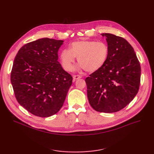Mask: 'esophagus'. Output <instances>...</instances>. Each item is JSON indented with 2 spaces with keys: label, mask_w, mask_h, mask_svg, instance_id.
<instances>
[{
  "label": "esophagus",
  "mask_w": 154,
  "mask_h": 154,
  "mask_svg": "<svg viewBox=\"0 0 154 154\" xmlns=\"http://www.w3.org/2000/svg\"><path fill=\"white\" fill-rule=\"evenodd\" d=\"M82 77L80 75H74V77H73V79H74V80H77L79 79H80Z\"/></svg>",
  "instance_id": "obj_1"
}]
</instances>
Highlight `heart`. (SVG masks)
<instances>
[{
	"instance_id": "obj_1",
	"label": "heart",
	"mask_w": 154,
	"mask_h": 154,
	"mask_svg": "<svg viewBox=\"0 0 154 154\" xmlns=\"http://www.w3.org/2000/svg\"><path fill=\"white\" fill-rule=\"evenodd\" d=\"M108 55L109 48L106 43L80 40L72 42L69 50L64 49L60 52V60L63 69L69 72L72 70L77 57L79 69L92 73L104 66Z\"/></svg>"
}]
</instances>
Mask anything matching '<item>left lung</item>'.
<instances>
[{
  "mask_svg": "<svg viewBox=\"0 0 154 154\" xmlns=\"http://www.w3.org/2000/svg\"><path fill=\"white\" fill-rule=\"evenodd\" d=\"M109 48L104 66L87 77V97L96 111L112 113L130 103L139 91L141 69L133 47L125 39L103 33Z\"/></svg>",
  "mask_w": 154,
  "mask_h": 154,
  "instance_id": "obj_1",
  "label": "left lung"
}]
</instances>
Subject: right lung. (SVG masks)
I'll return each mask as SVG.
<instances>
[{
    "mask_svg": "<svg viewBox=\"0 0 154 154\" xmlns=\"http://www.w3.org/2000/svg\"><path fill=\"white\" fill-rule=\"evenodd\" d=\"M63 42L40 38L22 46L15 57L11 80L16 99L36 116L57 113L72 85V77L58 61Z\"/></svg>",
    "mask_w": 154,
    "mask_h": 154,
    "instance_id": "1",
    "label": "right lung"
}]
</instances>
